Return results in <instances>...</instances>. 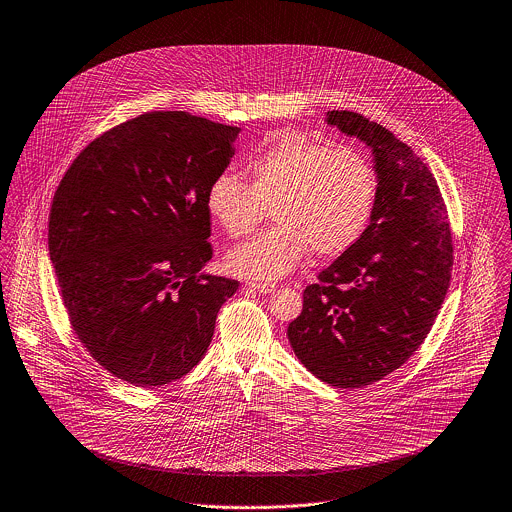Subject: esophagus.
I'll return each mask as SVG.
<instances>
[{"label":"esophagus","instance_id":"esophagus-1","mask_svg":"<svg viewBox=\"0 0 512 512\" xmlns=\"http://www.w3.org/2000/svg\"><path fill=\"white\" fill-rule=\"evenodd\" d=\"M247 287L257 291V293H273L275 291V285L273 283H259V281H247Z\"/></svg>","mask_w":512,"mask_h":512}]
</instances>
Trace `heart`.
Segmentation results:
<instances>
[{
  "label": "heart",
  "mask_w": 512,
  "mask_h": 512,
  "mask_svg": "<svg viewBox=\"0 0 512 512\" xmlns=\"http://www.w3.org/2000/svg\"><path fill=\"white\" fill-rule=\"evenodd\" d=\"M249 184L231 172L217 174L205 192V209L233 239L251 235L271 207L275 225L233 249L227 265L255 279H279L307 255L334 257L366 229L378 194L372 162L334 148L307 132L271 136L247 162Z\"/></svg>",
  "instance_id": "obj_1"
}]
</instances>
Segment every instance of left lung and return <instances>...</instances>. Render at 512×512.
<instances>
[{"mask_svg": "<svg viewBox=\"0 0 512 512\" xmlns=\"http://www.w3.org/2000/svg\"><path fill=\"white\" fill-rule=\"evenodd\" d=\"M326 120L372 148L378 194L364 233L305 289L287 336L316 378L362 388L423 344L449 289L453 239L439 186L406 142L352 110Z\"/></svg>", "mask_w": 512, "mask_h": 512, "instance_id": "8db88e82", "label": "left lung"}]
</instances>
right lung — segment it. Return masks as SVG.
<instances>
[{
	"label": "right lung",
	"instance_id": "obj_1",
	"mask_svg": "<svg viewBox=\"0 0 512 512\" xmlns=\"http://www.w3.org/2000/svg\"><path fill=\"white\" fill-rule=\"evenodd\" d=\"M237 126L184 110L138 114L95 138L57 186L49 255L71 328L104 370L154 388L186 376L239 281L211 259L209 182Z\"/></svg>",
	"mask_w": 512,
	"mask_h": 512
}]
</instances>
